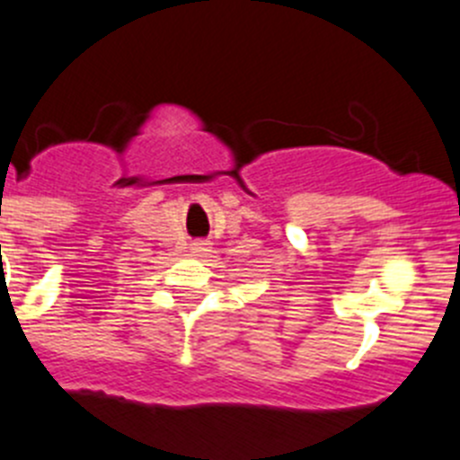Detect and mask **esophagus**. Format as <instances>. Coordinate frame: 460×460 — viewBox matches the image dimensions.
I'll return each instance as SVG.
<instances>
[{
	"instance_id": "1",
	"label": "esophagus",
	"mask_w": 460,
	"mask_h": 460,
	"mask_svg": "<svg viewBox=\"0 0 460 460\" xmlns=\"http://www.w3.org/2000/svg\"><path fill=\"white\" fill-rule=\"evenodd\" d=\"M206 244H208V243H204V240H197V243H192V250H195V252H206Z\"/></svg>"
}]
</instances>
